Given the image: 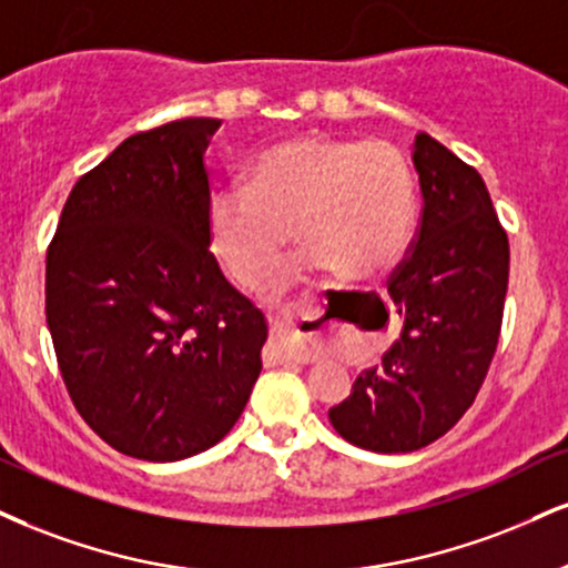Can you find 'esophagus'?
Wrapping results in <instances>:
<instances>
[{"label":"esophagus","instance_id":"1","mask_svg":"<svg viewBox=\"0 0 568 568\" xmlns=\"http://www.w3.org/2000/svg\"><path fill=\"white\" fill-rule=\"evenodd\" d=\"M272 323V341L270 349H266V359L270 362H298V365H310V362H317V354L306 352V349H296L293 346V325H296V314L291 310L277 312L275 317L270 320Z\"/></svg>","mask_w":568,"mask_h":568}]
</instances>
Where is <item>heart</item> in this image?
<instances>
[{"label": "heart", "instance_id": "1", "mask_svg": "<svg viewBox=\"0 0 568 568\" xmlns=\"http://www.w3.org/2000/svg\"><path fill=\"white\" fill-rule=\"evenodd\" d=\"M413 224V180L399 150L304 134L262 150L245 187L209 197L211 248L243 288L272 275L293 237L306 248L285 264L275 291L327 270L346 277L386 272Z\"/></svg>", "mask_w": 568, "mask_h": 568}]
</instances>
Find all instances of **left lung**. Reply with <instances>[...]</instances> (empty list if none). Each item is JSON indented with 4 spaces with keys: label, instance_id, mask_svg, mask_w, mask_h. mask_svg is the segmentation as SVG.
I'll list each match as a JSON object with an SVG mask.
<instances>
[{
    "label": "left lung",
    "instance_id": "obj_1",
    "mask_svg": "<svg viewBox=\"0 0 568 568\" xmlns=\"http://www.w3.org/2000/svg\"><path fill=\"white\" fill-rule=\"evenodd\" d=\"M423 214L388 277L405 325L381 365L362 371L327 418L371 453H415L474 405L503 327L510 248L481 174L434 136L413 145Z\"/></svg>",
    "mask_w": 568,
    "mask_h": 568
}]
</instances>
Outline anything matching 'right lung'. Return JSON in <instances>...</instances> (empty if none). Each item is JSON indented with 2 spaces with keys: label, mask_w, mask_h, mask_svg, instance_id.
I'll return each mask as SVG.
<instances>
[{
  "label": "right lung",
  "mask_w": 568,
  "mask_h": 568,
  "mask_svg": "<svg viewBox=\"0 0 568 568\" xmlns=\"http://www.w3.org/2000/svg\"><path fill=\"white\" fill-rule=\"evenodd\" d=\"M219 119L126 136L73 184L47 248V325L79 415L136 460L214 447L262 373L264 314L209 251Z\"/></svg>",
  "instance_id": "1"
}]
</instances>
